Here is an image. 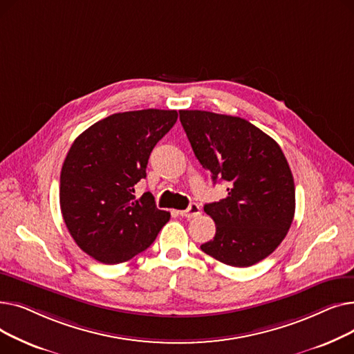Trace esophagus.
<instances>
[{"label":"esophagus","instance_id":"esophagus-1","mask_svg":"<svg viewBox=\"0 0 354 354\" xmlns=\"http://www.w3.org/2000/svg\"><path fill=\"white\" fill-rule=\"evenodd\" d=\"M178 214L180 216H183V218H195V216H198L201 214V208H199L198 203H191V205L188 207V209L179 211Z\"/></svg>","mask_w":354,"mask_h":354}]
</instances>
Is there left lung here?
Segmentation results:
<instances>
[{
    "instance_id": "left-lung-1",
    "label": "left lung",
    "mask_w": 354,
    "mask_h": 354,
    "mask_svg": "<svg viewBox=\"0 0 354 354\" xmlns=\"http://www.w3.org/2000/svg\"><path fill=\"white\" fill-rule=\"evenodd\" d=\"M194 153L225 180L228 196L203 207L216 225L201 250L231 267H250L286 238L295 211V188L278 143L245 119L205 110H179Z\"/></svg>"
}]
</instances>
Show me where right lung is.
I'll return each instance as SVG.
<instances>
[{"mask_svg":"<svg viewBox=\"0 0 354 354\" xmlns=\"http://www.w3.org/2000/svg\"><path fill=\"white\" fill-rule=\"evenodd\" d=\"M176 110L115 113L73 142L60 175V208L76 244L103 264H120L151 247L171 214L152 194L135 196L156 143L176 123Z\"/></svg>","mask_w":354,"mask_h":354,"instance_id":"obj_1","label":"right lung"}]
</instances>
